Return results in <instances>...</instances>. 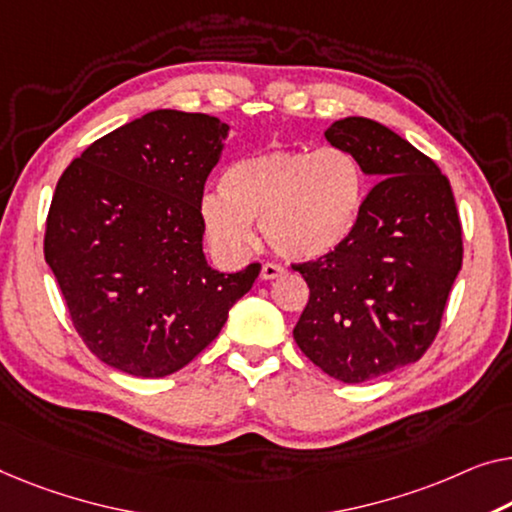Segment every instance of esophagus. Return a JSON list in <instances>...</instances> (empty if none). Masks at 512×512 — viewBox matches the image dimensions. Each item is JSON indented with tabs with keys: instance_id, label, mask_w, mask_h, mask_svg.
<instances>
[{
	"instance_id": "obj_1",
	"label": "esophagus",
	"mask_w": 512,
	"mask_h": 512,
	"mask_svg": "<svg viewBox=\"0 0 512 512\" xmlns=\"http://www.w3.org/2000/svg\"><path fill=\"white\" fill-rule=\"evenodd\" d=\"M282 273H285V269H282L280 264L266 262V264H262V271H259V278H262V280H276V278L282 276Z\"/></svg>"
}]
</instances>
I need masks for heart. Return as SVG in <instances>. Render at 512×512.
<instances>
[{"label": "heart", "mask_w": 512, "mask_h": 512, "mask_svg": "<svg viewBox=\"0 0 512 512\" xmlns=\"http://www.w3.org/2000/svg\"><path fill=\"white\" fill-rule=\"evenodd\" d=\"M363 200V174L342 149H264L227 167L223 190L202 197L204 232L220 255L243 257L253 220L264 241L287 259L333 253L352 230Z\"/></svg>", "instance_id": "obj_1"}]
</instances>
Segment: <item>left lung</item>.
Returning <instances> with one entry per match:
<instances>
[{"label":"left lung","instance_id":"1","mask_svg":"<svg viewBox=\"0 0 512 512\" xmlns=\"http://www.w3.org/2000/svg\"><path fill=\"white\" fill-rule=\"evenodd\" d=\"M324 135L377 183L347 239L294 266L310 287L294 340L329 377L363 384L430 347L462 269V227L451 183L391 128L347 117Z\"/></svg>","mask_w":512,"mask_h":512}]
</instances>
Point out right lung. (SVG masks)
Segmentation results:
<instances>
[{
  "instance_id": "obj_1",
  "label": "right lung",
  "mask_w": 512,
  "mask_h": 512,
  "mask_svg": "<svg viewBox=\"0 0 512 512\" xmlns=\"http://www.w3.org/2000/svg\"><path fill=\"white\" fill-rule=\"evenodd\" d=\"M230 126L154 110L103 135L55 188L45 262L80 338L105 365L167 377L216 338L259 264L216 271L200 202Z\"/></svg>"
}]
</instances>
